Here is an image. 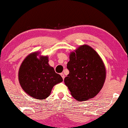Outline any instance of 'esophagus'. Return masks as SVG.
<instances>
[{
	"instance_id": "1",
	"label": "esophagus",
	"mask_w": 128,
	"mask_h": 128,
	"mask_svg": "<svg viewBox=\"0 0 128 128\" xmlns=\"http://www.w3.org/2000/svg\"><path fill=\"white\" fill-rule=\"evenodd\" d=\"M60 76H62L63 80H64V73H60Z\"/></svg>"
}]
</instances>
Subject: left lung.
I'll return each instance as SVG.
<instances>
[{
	"instance_id": "1",
	"label": "left lung",
	"mask_w": 128,
	"mask_h": 128,
	"mask_svg": "<svg viewBox=\"0 0 128 128\" xmlns=\"http://www.w3.org/2000/svg\"><path fill=\"white\" fill-rule=\"evenodd\" d=\"M67 68L69 74L64 84L77 101H86L96 96L103 88L106 70L103 60L90 46H80L69 55Z\"/></svg>"
}]
</instances>
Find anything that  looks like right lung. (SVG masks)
Here are the masks:
<instances>
[{
	"label": "right lung",
	"mask_w": 128,
	"mask_h": 128,
	"mask_svg": "<svg viewBox=\"0 0 128 128\" xmlns=\"http://www.w3.org/2000/svg\"><path fill=\"white\" fill-rule=\"evenodd\" d=\"M39 54L40 52H34L24 59L18 71V80L22 90L30 97L43 100L63 79L49 64L48 56Z\"/></svg>",
	"instance_id": "right-lung-1"
}]
</instances>
